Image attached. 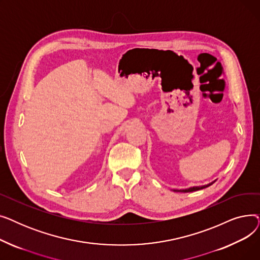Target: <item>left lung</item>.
<instances>
[{
    "label": "left lung",
    "mask_w": 260,
    "mask_h": 260,
    "mask_svg": "<svg viewBox=\"0 0 260 260\" xmlns=\"http://www.w3.org/2000/svg\"><path fill=\"white\" fill-rule=\"evenodd\" d=\"M215 182V181H214ZM214 182L212 183H209L207 185H202V186H193V187H189V188H186V189H175L174 192H183V193H189V192H195V190H199V189H202V188H206L210 185H212Z\"/></svg>",
    "instance_id": "1"
}]
</instances>
